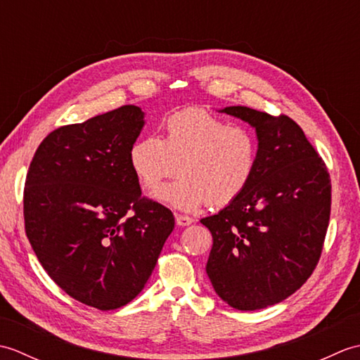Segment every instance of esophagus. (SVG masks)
Segmentation results:
<instances>
[{
	"label": "esophagus",
	"instance_id": "obj_1",
	"mask_svg": "<svg viewBox=\"0 0 360 360\" xmlns=\"http://www.w3.org/2000/svg\"><path fill=\"white\" fill-rule=\"evenodd\" d=\"M193 218L192 217H187V215H176V224L181 226V227H186V226H190L193 223Z\"/></svg>",
	"mask_w": 360,
	"mask_h": 360
}]
</instances>
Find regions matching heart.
<instances>
[{
    "mask_svg": "<svg viewBox=\"0 0 360 360\" xmlns=\"http://www.w3.org/2000/svg\"><path fill=\"white\" fill-rule=\"evenodd\" d=\"M141 186L174 209L193 212L209 202L221 207L240 198L258 165V139L249 128L231 125L202 108H187L165 120L164 137L148 136L129 150Z\"/></svg>",
    "mask_w": 360,
    "mask_h": 360,
    "instance_id": "heart-1",
    "label": "heart"
}]
</instances>
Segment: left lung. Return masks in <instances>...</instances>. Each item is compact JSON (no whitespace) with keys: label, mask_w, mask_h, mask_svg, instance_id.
<instances>
[{"label":"left lung","mask_w":360,"mask_h":360,"mask_svg":"<svg viewBox=\"0 0 360 360\" xmlns=\"http://www.w3.org/2000/svg\"><path fill=\"white\" fill-rule=\"evenodd\" d=\"M255 128L258 165L244 193L201 223L213 236L207 271L232 308L255 311L300 289L322 255L331 213V179L295 122L227 106Z\"/></svg>","instance_id":"left-lung-1"}]
</instances>
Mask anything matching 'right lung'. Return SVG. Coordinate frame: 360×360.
I'll return each mask as SVG.
<instances>
[{"label": "right lung", "mask_w": 360, "mask_h": 360, "mask_svg": "<svg viewBox=\"0 0 360 360\" xmlns=\"http://www.w3.org/2000/svg\"><path fill=\"white\" fill-rule=\"evenodd\" d=\"M139 106L65 125L38 145L26 176V235L49 277L75 300L117 309L143 289L174 229L170 209L142 196L129 150Z\"/></svg>", "instance_id": "add662e5"}]
</instances>
